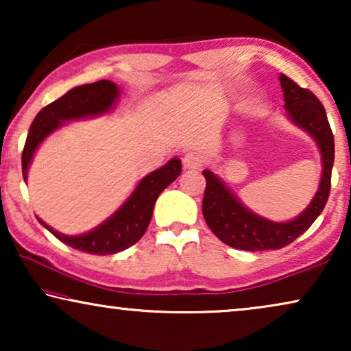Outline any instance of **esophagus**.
<instances>
[{"label":"esophagus","mask_w":351,"mask_h":351,"mask_svg":"<svg viewBox=\"0 0 351 351\" xmlns=\"http://www.w3.org/2000/svg\"><path fill=\"white\" fill-rule=\"evenodd\" d=\"M185 169H199L203 166V156L196 152H190L184 156V161H182Z\"/></svg>","instance_id":"34e87169"}]
</instances>
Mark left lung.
<instances>
[{"label":"left lung","mask_w":351,"mask_h":351,"mask_svg":"<svg viewBox=\"0 0 351 351\" xmlns=\"http://www.w3.org/2000/svg\"><path fill=\"white\" fill-rule=\"evenodd\" d=\"M287 118L304 129L318 145L321 155V180L310 204L287 222H273L246 208L238 196L213 171L204 169L206 190L203 215L206 223L220 241L243 251L281 249L291 244L310 228L323 213L329 198L330 172L334 165V136L323 104L308 89L297 86L286 75H280Z\"/></svg>","instance_id":"1"}]
</instances>
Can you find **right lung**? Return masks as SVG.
I'll return each mask as SVG.
<instances>
[{"label":"right lung","mask_w":351,"mask_h":351,"mask_svg":"<svg viewBox=\"0 0 351 351\" xmlns=\"http://www.w3.org/2000/svg\"><path fill=\"white\" fill-rule=\"evenodd\" d=\"M119 97V88L112 81L102 80L97 83L83 84L70 89L60 99L46 105L33 119L22 153V174L27 180L28 167L33 155L46 137L60 126L76 119L100 117L108 113ZM182 172L179 158H172L160 169L150 172L138 182L129 198L110 215L107 220L83 234H64L56 232L46 222L40 223L54 234L57 239L78 251L97 256L117 254L131 247L147 232L152 220L156 198L166 186H169Z\"/></svg>","instance_id":"obj_1"}]
</instances>
